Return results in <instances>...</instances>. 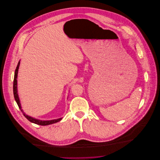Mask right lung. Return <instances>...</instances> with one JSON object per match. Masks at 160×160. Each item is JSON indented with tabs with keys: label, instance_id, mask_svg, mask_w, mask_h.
Here are the masks:
<instances>
[{
	"label": "right lung",
	"instance_id": "right-lung-1",
	"mask_svg": "<svg viewBox=\"0 0 160 160\" xmlns=\"http://www.w3.org/2000/svg\"><path fill=\"white\" fill-rule=\"evenodd\" d=\"M20 61L18 63V65L17 67V68L15 69V76H14V80H13V95H14V97H15V100L17 102V103L18 106V107L20 108V109L21 110V111L23 112V110H22V107H21V103L20 102V99L18 97V95L17 93V76H18V68L20 67ZM23 115L25 116V118L26 119H28V121H29L31 122H33L34 124H38V125H41V126H46V125H49V124H52L55 122H57L58 121H60V120H62V118H59V119H53V120H50V121H42V120H39V119H37L35 118H33L29 116H28L27 114H25L24 113H23Z\"/></svg>",
	"mask_w": 160,
	"mask_h": 160
}]
</instances>
